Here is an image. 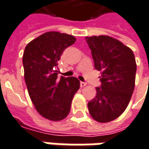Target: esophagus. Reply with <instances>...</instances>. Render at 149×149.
<instances>
[{
	"label": "esophagus",
	"mask_w": 149,
	"mask_h": 149,
	"mask_svg": "<svg viewBox=\"0 0 149 149\" xmlns=\"http://www.w3.org/2000/svg\"><path fill=\"white\" fill-rule=\"evenodd\" d=\"M80 87H84V86H86L87 84H86V82H83V81H80Z\"/></svg>",
	"instance_id": "esophagus-1"
}]
</instances>
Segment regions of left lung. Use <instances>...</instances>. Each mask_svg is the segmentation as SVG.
<instances>
[{"mask_svg":"<svg viewBox=\"0 0 149 149\" xmlns=\"http://www.w3.org/2000/svg\"><path fill=\"white\" fill-rule=\"evenodd\" d=\"M95 69L101 71V87L88 102L91 116L97 122L112 121L127 108L135 88L136 63L132 50L108 36H86Z\"/></svg>","mask_w":149,"mask_h":149,"instance_id":"obj_1","label":"left lung"}]
</instances>
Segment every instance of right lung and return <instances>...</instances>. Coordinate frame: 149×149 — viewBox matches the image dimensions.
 I'll return each instance as SVG.
<instances>
[{"label": "right lung", "instance_id": "1", "mask_svg": "<svg viewBox=\"0 0 149 149\" xmlns=\"http://www.w3.org/2000/svg\"><path fill=\"white\" fill-rule=\"evenodd\" d=\"M75 40L68 34L49 31L30 41L24 52V80L30 99L38 113L52 121L67 117L80 88L75 77L58 78L60 57Z\"/></svg>", "mask_w": 149, "mask_h": 149}]
</instances>
